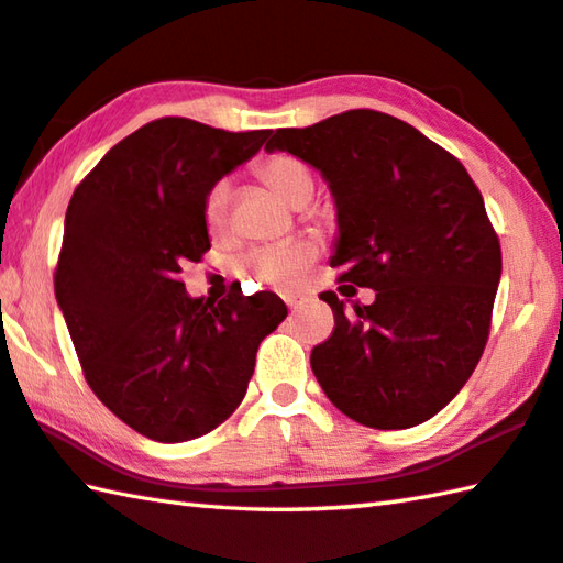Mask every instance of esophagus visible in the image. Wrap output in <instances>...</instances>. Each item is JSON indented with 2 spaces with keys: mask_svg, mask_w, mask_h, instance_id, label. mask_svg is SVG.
<instances>
[{
  "mask_svg": "<svg viewBox=\"0 0 563 563\" xmlns=\"http://www.w3.org/2000/svg\"><path fill=\"white\" fill-rule=\"evenodd\" d=\"M283 300H285V305H288L290 310H295V308H298V305H302V298H300V295H292V292L283 295Z\"/></svg>",
  "mask_w": 563,
  "mask_h": 563,
  "instance_id": "34e87169",
  "label": "esophagus"
}]
</instances>
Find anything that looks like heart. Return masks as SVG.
Instances as JSON below:
<instances>
[{
  "label": "heart",
  "instance_id": "b5f03b06",
  "mask_svg": "<svg viewBox=\"0 0 563 563\" xmlns=\"http://www.w3.org/2000/svg\"><path fill=\"white\" fill-rule=\"evenodd\" d=\"M258 177L271 191L278 194L292 207H305L314 194V175L300 157L278 152L265 157L258 165ZM229 184L217 181L203 199V221L211 233H223L229 229ZM320 249L308 236L290 239L275 246L253 249L239 261V271L261 285H271L278 290H290L300 283L302 273L317 261Z\"/></svg>",
  "mask_w": 563,
  "mask_h": 563
}]
</instances>
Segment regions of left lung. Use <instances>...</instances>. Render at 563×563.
I'll return each instance as SVG.
<instances>
[{"mask_svg":"<svg viewBox=\"0 0 563 563\" xmlns=\"http://www.w3.org/2000/svg\"><path fill=\"white\" fill-rule=\"evenodd\" d=\"M268 152L312 165L336 203L332 268L374 302L320 298L330 340L310 354L327 398L352 421L398 431L453 401L483 356L503 275L499 239L465 167L408 122L346 110L275 130Z\"/></svg>","mask_w":563,"mask_h":563,"instance_id":"obj_1","label":"left lung"}]
</instances>
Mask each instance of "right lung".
Wrapping results in <instances>:
<instances>
[{"label":"right lung","mask_w":563,"mask_h":563,"mask_svg":"<svg viewBox=\"0 0 563 563\" xmlns=\"http://www.w3.org/2000/svg\"><path fill=\"white\" fill-rule=\"evenodd\" d=\"M271 130L159 118L120 140L70 197L54 275L86 382L122 423L159 443L209 433L246 396L275 292L189 298L181 265L211 249L203 199Z\"/></svg>","instance_id":"1"}]
</instances>
